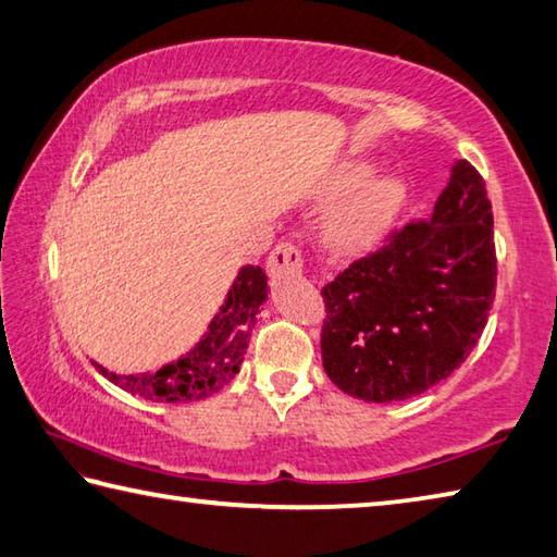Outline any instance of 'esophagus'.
<instances>
[{
    "label": "esophagus",
    "instance_id": "obj_1",
    "mask_svg": "<svg viewBox=\"0 0 557 557\" xmlns=\"http://www.w3.org/2000/svg\"><path fill=\"white\" fill-rule=\"evenodd\" d=\"M305 268V250L295 244H277L268 258V272L272 280L299 275Z\"/></svg>",
    "mask_w": 557,
    "mask_h": 557
}]
</instances>
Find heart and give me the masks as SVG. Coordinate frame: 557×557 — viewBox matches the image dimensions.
<instances>
[{
  "mask_svg": "<svg viewBox=\"0 0 557 557\" xmlns=\"http://www.w3.org/2000/svg\"><path fill=\"white\" fill-rule=\"evenodd\" d=\"M375 165L366 158H350L329 177V197L348 195L333 211L326 224V240L343 250L356 252L375 246L409 205V185L399 175L372 177Z\"/></svg>",
  "mask_w": 557,
  "mask_h": 557,
  "instance_id": "b5f03b06",
  "label": "heart"
}]
</instances>
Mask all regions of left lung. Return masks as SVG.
<instances>
[{"mask_svg": "<svg viewBox=\"0 0 557 557\" xmlns=\"http://www.w3.org/2000/svg\"><path fill=\"white\" fill-rule=\"evenodd\" d=\"M494 287L492 205L460 160L429 219L394 228L321 287L323 370L362 401L417 397L478 346Z\"/></svg>", "mask_w": 557, "mask_h": 557, "instance_id": "left-lung-1", "label": "left lung"}]
</instances>
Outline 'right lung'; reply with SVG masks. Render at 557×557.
<instances>
[{"instance_id":"obj_1","label":"right lung","mask_w":557,"mask_h":557,"mask_svg":"<svg viewBox=\"0 0 557 557\" xmlns=\"http://www.w3.org/2000/svg\"><path fill=\"white\" fill-rule=\"evenodd\" d=\"M268 297V275L258 265L240 270L226 305L211 321L209 333L185 358L170 362L153 375H114L107 368H95L107 380L136 397L150 401H197L224 389L236 377L248 348L250 331L256 326L262 301Z\"/></svg>"}]
</instances>
